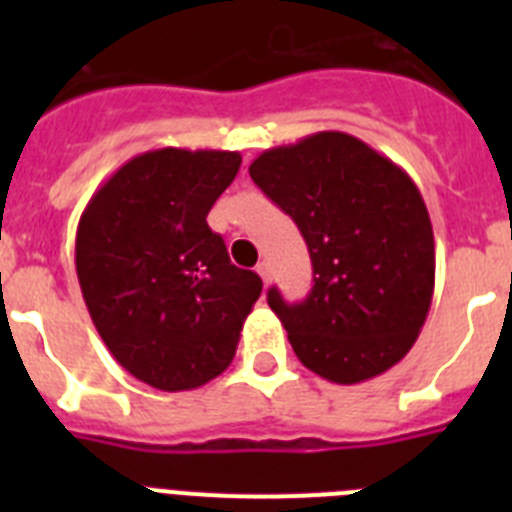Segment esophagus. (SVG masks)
<instances>
[{
	"mask_svg": "<svg viewBox=\"0 0 512 512\" xmlns=\"http://www.w3.org/2000/svg\"><path fill=\"white\" fill-rule=\"evenodd\" d=\"M256 271H259L261 282H264V284L271 282V264H269V261H261V264L256 266Z\"/></svg>",
	"mask_w": 512,
	"mask_h": 512,
	"instance_id": "esophagus-1",
	"label": "esophagus"
}]
</instances>
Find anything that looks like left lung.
<instances>
[{
	"label": "left lung",
	"mask_w": 512,
	"mask_h": 512,
	"mask_svg": "<svg viewBox=\"0 0 512 512\" xmlns=\"http://www.w3.org/2000/svg\"><path fill=\"white\" fill-rule=\"evenodd\" d=\"M248 174L300 228L312 289L269 307L318 377L359 384L405 359L436 284V243L418 187L395 161L341 130L253 158Z\"/></svg>",
	"instance_id": "1"
}]
</instances>
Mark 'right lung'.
Returning a JSON list of instances; mask_svg holds the SVG:
<instances>
[{"instance_id":"obj_1","label":"right lung","mask_w":512,"mask_h":512,"mask_svg":"<svg viewBox=\"0 0 512 512\" xmlns=\"http://www.w3.org/2000/svg\"><path fill=\"white\" fill-rule=\"evenodd\" d=\"M238 169V151H146L81 212L76 277L94 328L156 390H197L223 374L261 295L259 274L230 264L207 225Z\"/></svg>"}]
</instances>
